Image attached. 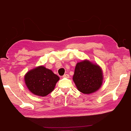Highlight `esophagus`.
<instances>
[{
    "mask_svg": "<svg viewBox=\"0 0 131 131\" xmlns=\"http://www.w3.org/2000/svg\"><path fill=\"white\" fill-rule=\"evenodd\" d=\"M63 78H69V74H64L63 76H62Z\"/></svg>",
    "mask_w": 131,
    "mask_h": 131,
    "instance_id": "obj_1",
    "label": "esophagus"
}]
</instances>
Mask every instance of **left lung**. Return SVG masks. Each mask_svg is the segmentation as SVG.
<instances>
[{"label":"left lung","instance_id":"1","mask_svg":"<svg viewBox=\"0 0 131 131\" xmlns=\"http://www.w3.org/2000/svg\"><path fill=\"white\" fill-rule=\"evenodd\" d=\"M73 80L79 91L90 94L101 87L103 80V71L97 64L84 60L76 64Z\"/></svg>","mask_w":131,"mask_h":131}]
</instances>
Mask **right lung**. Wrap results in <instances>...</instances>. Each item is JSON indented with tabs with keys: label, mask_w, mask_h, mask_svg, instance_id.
Returning <instances> with one entry per match:
<instances>
[{
	"label": "right lung",
	"mask_w": 131,
	"mask_h": 131,
	"mask_svg": "<svg viewBox=\"0 0 131 131\" xmlns=\"http://www.w3.org/2000/svg\"><path fill=\"white\" fill-rule=\"evenodd\" d=\"M60 78L44 66H39L28 71L24 82L28 89L35 95L45 96L53 91Z\"/></svg>",
	"instance_id": "1"
}]
</instances>
